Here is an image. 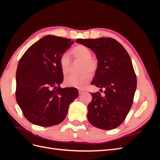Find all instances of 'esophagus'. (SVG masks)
Returning <instances> with one entry per match:
<instances>
[{"label":"esophagus","mask_w":160,"mask_h":160,"mask_svg":"<svg viewBox=\"0 0 160 160\" xmlns=\"http://www.w3.org/2000/svg\"><path fill=\"white\" fill-rule=\"evenodd\" d=\"M85 90H83V89H79V95H82L83 93H85Z\"/></svg>","instance_id":"34e87169"}]
</instances>
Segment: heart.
I'll list each match as a JSON object with an SVG mask.
<instances>
[{"label":"heart","mask_w":160,"mask_h":160,"mask_svg":"<svg viewBox=\"0 0 160 160\" xmlns=\"http://www.w3.org/2000/svg\"><path fill=\"white\" fill-rule=\"evenodd\" d=\"M74 60L82 61L80 75H71L65 77V84L71 88L83 89L92 79V75L97 71L99 67L98 61L92 57V52L83 45L75 46L71 51ZM59 64L62 72L64 75L69 73L71 69V61L67 53H62L59 58Z\"/></svg>","instance_id":"heart-1"}]
</instances>
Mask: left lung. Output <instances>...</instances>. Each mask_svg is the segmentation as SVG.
<instances>
[{
    "instance_id": "left-lung-1",
    "label": "left lung",
    "mask_w": 160,
    "mask_h": 160,
    "mask_svg": "<svg viewBox=\"0 0 160 160\" xmlns=\"http://www.w3.org/2000/svg\"><path fill=\"white\" fill-rule=\"evenodd\" d=\"M76 42L95 53L99 67L91 84L105 88L103 96L99 92L91 93L92 101L88 107L89 122L105 130L118 128L127 117L136 90L137 78L131 58L112 38H78Z\"/></svg>"
}]
</instances>
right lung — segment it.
<instances>
[{"label":"right lung","mask_w":160,"mask_h":160,"mask_svg":"<svg viewBox=\"0 0 160 160\" xmlns=\"http://www.w3.org/2000/svg\"><path fill=\"white\" fill-rule=\"evenodd\" d=\"M74 41L47 35L34 43L19 60L16 73V99L25 118L33 124H59L79 95L77 89L61 88L63 80L59 58Z\"/></svg>","instance_id":"obj_1"}]
</instances>
